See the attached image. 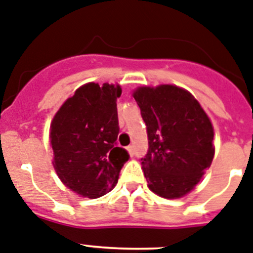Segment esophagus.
Returning <instances> with one entry per match:
<instances>
[{
    "mask_svg": "<svg viewBox=\"0 0 253 253\" xmlns=\"http://www.w3.org/2000/svg\"><path fill=\"white\" fill-rule=\"evenodd\" d=\"M126 151H128V153L130 156H133V155H134V146H129V147L126 148Z\"/></svg>",
    "mask_w": 253,
    "mask_h": 253,
    "instance_id": "obj_1",
    "label": "esophagus"
}]
</instances>
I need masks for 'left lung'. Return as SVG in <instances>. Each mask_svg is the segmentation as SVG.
I'll return each mask as SVG.
<instances>
[{
    "label": "left lung",
    "mask_w": 253,
    "mask_h": 253,
    "mask_svg": "<svg viewBox=\"0 0 253 253\" xmlns=\"http://www.w3.org/2000/svg\"><path fill=\"white\" fill-rule=\"evenodd\" d=\"M148 135L142 170L148 188L168 200L193 191L211 166L215 146L210 118L193 94L174 84L133 90Z\"/></svg>",
    "instance_id": "1"
}]
</instances>
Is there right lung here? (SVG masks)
Returning a JSON list of instances; mask_svg holds the SVG:
<instances>
[{
    "label": "right lung",
    "instance_id": "obj_1",
    "mask_svg": "<svg viewBox=\"0 0 253 253\" xmlns=\"http://www.w3.org/2000/svg\"><path fill=\"white\" fill-rule=\"evenodd\" d=\"M119 84L89 82L61 105L49 125L52 165L65 187L84 198L114 189L128 152L116 147Z\"/></svg>",
    "mask_w": 253,
    "mask_h": 253
}]
</instances>
